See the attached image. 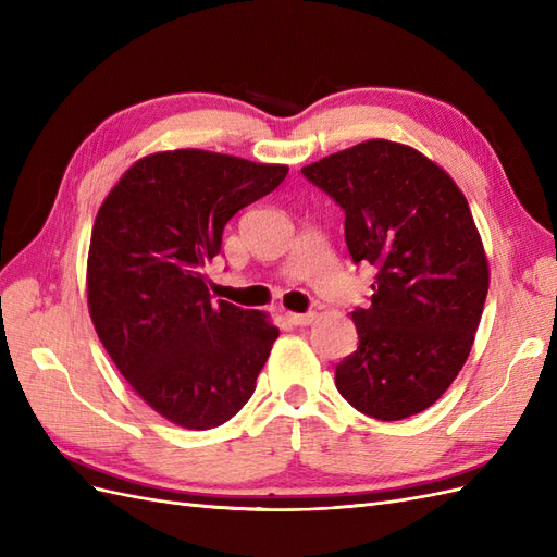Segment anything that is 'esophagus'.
Wrapping results in <instances>:
<instances>
[{
  "mask_svg": "<svg viewBox=\"0 0 557 557\" xmlns=\"http://www.w3.org/2000/svg\"><path fill=\"white\" fill-rule=\"evenodd\" d=\"M285 320H288L290 325H297V327H305V325H311L315 320V313L309 311V313H285Z\"/></svg>",
  "mask_w": 557,
  "mask_h": 557,
  "instance_id": "esophagus-1",
  "label": "esophagus"
}]
</instances>
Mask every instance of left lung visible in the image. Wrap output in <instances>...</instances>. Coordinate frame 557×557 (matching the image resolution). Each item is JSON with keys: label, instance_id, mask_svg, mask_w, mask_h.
Segmentation results:
<instances>
[{"label": "left lung", "instance_id": "8db88e82", "mask_svg": "<svg viewBox=\"0 0 557 557\" xmlns=\"http://www.w3.org/2000/svg\"><path fill=\"white\" fill-rule=\"evenodd\" d=\"M346 213L372 305L350 313L358 350L336 364L342 397L379 420L425 411L458 376L491 283L481 234L455 181L416 148L369 139L301 166Z\"/></svg>", "mask_w": 557, "mask_h": 557}]
</instances>
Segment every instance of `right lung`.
<instances>
[{
    "label": "right lung",
    "mask_w": 557,
    "mask_h": 557,
    "mask_svg": "<svg viewBox=\"0 0 557 557\" xmlns=\"http://www.w3.org/2000/svg\"><path fill=\"white\" fill-rule=\"evenodd\" d=\"M285 174V164L164 150L134 162L97 211L92 325L132 391L178 428L209 430L237 413L276 342L267 313L213 305L207 267L230 218Z\"/></svg>",
    "instance_id": "add662e5"
}]
</instances>
